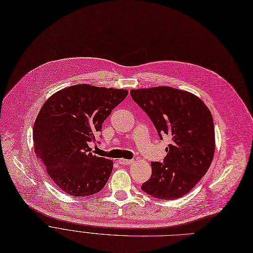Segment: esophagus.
I'll use <instances>...</instances> for the list:
<instances>
[{"mask_svg": "<svg viewBox=\"0 0 253 253\" xmlns=\"http://www.w3.org/2000/svg\"><path fill=\"white\" fill-rule=\"evenodd\" d=\"M119 163L120 164H121V165H130V164H132V163H133V160H127V159H120V160H119Z\"/></svg>", "mask_w": 253, "mask_h": 253, "instance_id": "34e87169", "label": "esophagus"}]
</instances>
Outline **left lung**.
<instances>
[{
	"label": "left lung",
	"instance_id": "8db88e82",
	"mask_svg": "<svg viewBox=\"0 0 253 253\" xmlns=\"http://www.w3.org/2000/svg\"><path fill=\"white\" fill-rule=\"evenodd\" d=\"M130 95L149 116L160 139L171 138L163 162H152V175L141 190L161 200H175L195 187L213 159L211 113L196 95L172 87L133 89Z\"/></svg>",
	"mask_w": 253,
	"mask_h": 253
}]
</instances>
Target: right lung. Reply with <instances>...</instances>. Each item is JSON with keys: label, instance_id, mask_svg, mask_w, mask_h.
Segmentation results:
<instances>
[{"label": "right lung", "instance_id": "add662e5", "mask_svg": "<svg viewBox=\"0 0 253 253\" xmlns=\"http://www.w3.org/2000/svg\"><path fill=\"white\" fill-rule=\"evenodd\" d=\"M127 95L123 89L80 84L56 92L42 106L33 129L35 153L61 191L85 197L103 189L113 162L92 155L89 142Z\"/></svg>", "mask_w": 253, "mask_h": 253}]
</instances>
